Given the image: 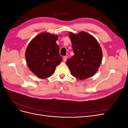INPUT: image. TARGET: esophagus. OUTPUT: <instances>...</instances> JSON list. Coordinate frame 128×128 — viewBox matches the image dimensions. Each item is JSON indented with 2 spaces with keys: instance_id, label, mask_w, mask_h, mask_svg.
Segmentation results:
<instances>
[{
  "instance_id": "34e87169",
  "label": "esophagus",
  "mask_w": 128,
  "mask_h": 128,
  "mask_svg": "<svg viewBox=\"0 0 128 128\" xmlns=\"http://www.w3.org/2000/svg\"><path fill=\"white\" fill-rule=\"evenodd\" d=\"M67 59V56H64V58H63L64 61V62H66V61Z\"/></svg>"
}]
</instances>
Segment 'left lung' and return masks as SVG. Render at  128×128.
I'll use <instances>...</instances> for the list:
<instances>
[{
    "mask_svg": "<svg viewBox=\"0 0 128 128\" xmlns=\"http://www.w3.org/2000/svg\"><path fill=\"white\" fill-rule=\"evenodd\" d=\"M74 55L67 60L72 75L79 80H86L94 76L101 64L102 52L96 38L85 32L77 34L70 32Z\"/></svg>",
    "mask_w": 128,
    "mask_h": 128,
    "instance_id": "obj_1",
    "label": "left lung"
}]
</instances>
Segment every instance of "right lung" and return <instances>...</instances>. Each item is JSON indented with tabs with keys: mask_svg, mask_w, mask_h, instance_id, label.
I'll return each mask as SVG.
<instances>
[{
	"mask_svg": "<svg viewBox=\"0 0 128 128\" xmlns=\"http://www.w3.org/2000/svg\"><path fill=\"white\" fill-rule=\"evenodd\" d=\"M58 36L42 32L31 40L26 51V59L30 70L41 79L52 76L62 61Z\"/></svg>",
	"mask_w": 128,
	"mask_h": 128,
	"instance_id": "obj_1",
	"label": "right lung"
}]
</instances>
